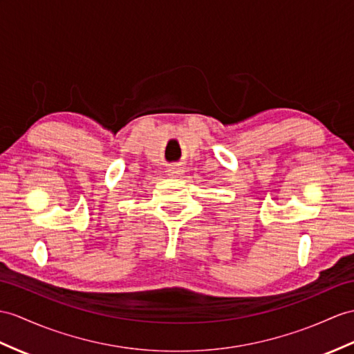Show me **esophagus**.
Returning <instances> with one entry per match:
<instances>
[{"instance_id": "34e87169", "label": "esophagus", "mask_w": 354, "mask_h": 354, "mask_svg": "<svg viewBox=\"0 0 354 354\" xmlns=\"http://www.w3.org/2000/svg\"><path fill=\"white\" fill-rule=\"evenodd\" d=\"M167 172H168V176H171V177H180V176L185 174V168L182 165H178V163H172V165L168 167Z\"/></svg>"}]
</instances>
